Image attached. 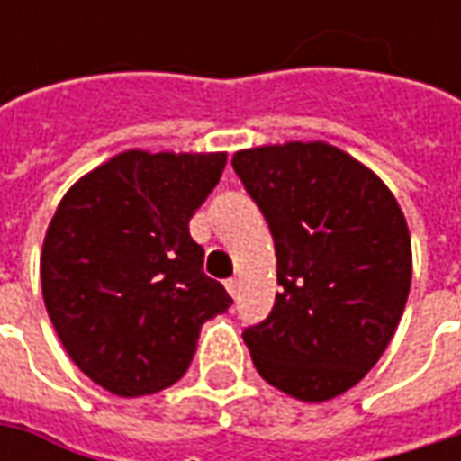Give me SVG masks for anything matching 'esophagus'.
<instances>
[{
	"label": "esophagus",
	"instance_id": "34e87169",
	"mask_svg": "<svg viewBox=\"0 0 461 461\" xmlns=\"http://www.w3.org/2000/svg\"><path fill=\"white\" fill-rule=\"evenodd\" d=\"M225 290H228V293L236 297V294H239V279H236V276H230V279L225 282Z\"/></svg>",
	"mask_w": 461,
	"mask_h": 461
}]
</instances>
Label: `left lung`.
<instances>
[{
    "mask_svg": "<svg viewBox=\"0 0 461 461\" xmlns=\"http://www.w3.org/2000/svg\"><path fill=\"white\" fill-rule=\"evenodd\" d=\"M275 236V308L246 328L257 372L303 402L344 395L380 362L408 303L413 251L395 194L326 140L233 153Z\"/></svg>",
    "mask_w": 461,
    "mask_h": 461,
    "instance_id": "left-lung-1",
    "label": "left lung"
}]
</instances>
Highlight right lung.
I'll return each instance as SVG.
<instances>
[{
    "label": "right lung",
    "instance_id": "obj_1",
    "mask_svg": "<svg viewBox=\"0 0 461 461\" xmlns=\"http://www.w3.org/2000/svg\"><path fill=\"white\" fill-rule=\"evenodd\" d=\"M228 153L131 149L86 171L45 230L41 285L66 354L120 398L179 380L204 321L233 305L203 272L189 218Z\"/></svg>",
    "mask_w": 461,
    "mask_h": 461
}]
</instances>
